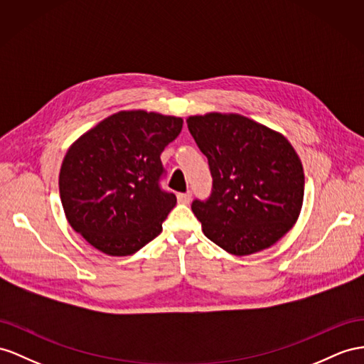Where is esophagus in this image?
<instances>
[{
    "mask_svg": "<svg viewBox=\"0 0 364 364\" xmlns=\"http://www.w3.org/2000/svg\"><path fill=\"white\" fill-rule=\"evenodd\" d=\"M176 198H178V203H181V204H188V203L191 201V192L178 193V195H176Z\"/></svg>",
    "mask_w": 364,
    "mask_h": 364,
    "instance_id": "obj_1",
    "label": "esophagus"
}]
</instances>
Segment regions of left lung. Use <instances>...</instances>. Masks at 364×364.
<instances>
[{
    "instance_id": "obj_1",
    "label": "left lung",
    "mask_w": 364,
    "mask_h": 364,
    "mask_svg": "<svg viewBox=\"0 0 364 364\" xmlns=\"http://www.w3.org/2000/svg\"><path fill=\"white\" fill-rule=\"evenodd\" d=\"M186 123L213 178L210 198L192 203L204 235L237 257L274 246L303 208L304 172L294 146L232 112L191 115Z\"/></svg>"
}]
</instances>
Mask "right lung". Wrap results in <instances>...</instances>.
I'll return each mask as SVG.
<instances>
[{"label": "right lung", "mask_w": 364, "mask_h": 364, "mask_svg": "<svg viewBox=\"0 0 364 364\" xmlns=\"http://www.w3.org/2000/svg\"><path fill=\"white\" fill-rule=\"evenodd\" d=\"M183 118L144 109L101 119L68 149L60 198L70 228L110 257L138 252L161 234L176 204L163 192L161 152L180 135Z\"/></svg>", "instance_id": "obj_1"}]
</instances>
